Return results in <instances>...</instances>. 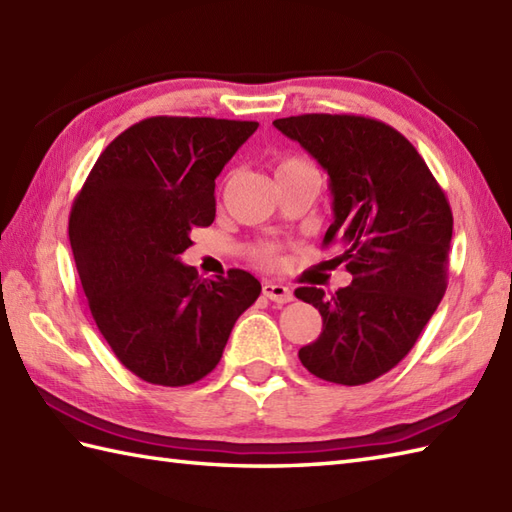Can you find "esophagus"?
I'll use <instances>...</instances> for the list:
<instances>
[{
	"label": "esophagus",
	"mask_w": 512,
	"mask_h": 512,
	"mask_svg": "<svg viewBox=\"0 0 512 512\" xmlns=\"http://www.w3.org/2000/svg\"><path fill=\"white\" fill-rule=\"evenodd\" d=\"M262 292H264V297H268L275 303H290L292 299H295L290 288H286L284 284H275V281H264Z\"/></svg>",
	"instance_id": "obj_1"
}]
</instances>
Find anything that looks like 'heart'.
Wrapping results in <instances>:
<instances>
[{"label": "heart", "mask_w": 512, "mask_h": 512, "mask_svg": "<svg viewBox=\"0 0 512 512\" xmlns=\"http://www.w3.org/2000/svg\"><path fill=\"white\" fill-rule=\"evenodd\" d=\"M297 167H308V162H303L299 158H284V160H279L277 173H284V171L297 169ZM253 257L257 259V262L273 266V264L279 262V248L273 246V244H259V246L253 248Z\"/></svg>", "instance_id": "heart-1"}]
</instances>
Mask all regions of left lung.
Segmentation results:
<instances>
[{"label": "left lung", "mask_w": 512, "mask_h": 512, "mask_svg": "<svg viewBox=\"0 0 512 512\" xmlns=\"http://www.w3.org/2000/svg\"><path fill=\"white\" fill-rule=\"evenodd\" d=\"M330 176L334 220L323 244H339L352 284L325 297L297 288L321 312L303 367L336 385H365L409 354L447 290L453 215L447 195L409 140L374 118L301 114L273 123Z\"/></svg>", "instance_id": "1"}]
</instances>
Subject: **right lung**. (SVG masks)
Returning a JSON list of instances; mask_svg holds the SVG:
<instances>
[{"mask_svg":"<svg viewBox=\"0 0 512 512\" xmlns=\"http://www.w3.org/2000/svg\"><path fill=\"white\" fill-rule=\"evenodd\" d=\"M255 121L154 116L116 136L70 213V246L90 312L129 372L182 387L220 363L262 284L233 268L200 279L180 262L191 228L215 220V178Z\"/></svg>","mask_w":512,"mask_h":512,"instance_id":"1","label":"right lung"}]
</instances>
